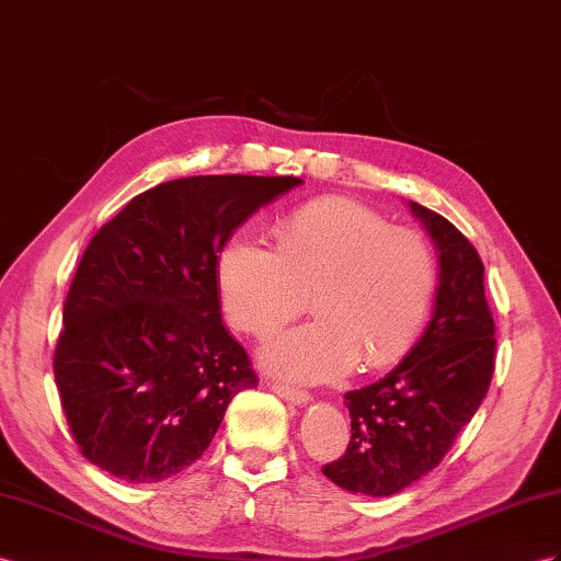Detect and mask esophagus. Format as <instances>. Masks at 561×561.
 Returning a JSON list of instances; mask_svg holds the SVG:
<instances>
[{"label":"esophagus","mask_w":561,"mask_h":561,"mask_svg":"<svg viewBox=\"0 0 561 561\" xmlns=\"http://www.w3.org/2000/svg\"><path fill=\"white\" fill-rule=\"evenodd\" d=\"M272 391H275L279 398L289 400V403H294V405H306V403H310V393H308V391H300V389H294V386L272 383Z\"/></svg>","instance_id":"esophagus-1"}]
</instances>
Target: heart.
Segmentation results:
<instances>
[{"label":"heart","mask_w":561,"mask_h":561,"mask_svg":"<svg viewBox=\"0 0 561 561\" xmlns=\"http://www.w3.org/2000/svg\"><path fill=\"white\" fill-rule=\"evenodd\" d=\"M225 314L255 336L306 308L318 318L265 343L263 365L296 381H332L360 363H398L420 339L438 289V257L412 229L348 198H314L277 222V249L234 234L215 257Z\"/></svg>","instance_id":"obj_1"}]
</instances>
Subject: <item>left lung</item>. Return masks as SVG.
<instances>
[{"label":"left lung","mask_w":561,"mask_h":561,"mask_svg":"<svg viewBox=\"0 0 561 561\" xmlns=\"http://www.w3.org/2000/svg\"><path fill=\"white\" fill-rule=\"evenodd\" d=\"M438 251L434 314L383 379L348 391L351 443L322 473L343 491L386 497L422 479L477 414L495 369V322L483 263L443 215L410 201Z\"/></svg>","instance_id":"left-lung-1"}]
</instances>
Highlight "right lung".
Returning <instances> with one entry per match:
<instances>
[{
	"instance_id": "obj_1",
	"label": "right lung",
	"mask_w": 561,
	"mask_h": 561,
	"mask_svg": "<svg viewBox=\"0 0 561 561\" xmlns=\"http://www.w3.org/2000/svg\"><path fill=\"white\" fill-rule=\"evenodd\" d=\"M300 178L198 175L135 196L92 237L54 351L80 453L127 483L204 455L239 391L257 386L222 324L215 257L239 225Z\"/></svg>"
}]
</instances>
